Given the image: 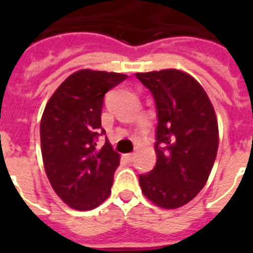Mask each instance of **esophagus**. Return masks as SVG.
<instances>
[{
	"mask_svg": "<svg viewBox=\"0 0 253 253\" xmlns=\"http://www.w3.org/2000/svg\"><path fill=\"white\" fill-rule=\"evenodd\" d=\"M125 158H126V160L128 163H132L135 159V154H127V155H125Z\"/></svg>",
	"mask_w": 253,
	"mask_h": 253,
	"instance_id": "1",
	"label": "esophagus"
}]
</instances>
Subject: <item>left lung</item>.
Wrapping results in <instances>:
<instances>
[{"label":"left lung","instance_id":"obj_1","mask_svg":"<svg viewBox=\"0 0 253 253\" xmlns=\"http://www.w3.org/2000/svg\"><path fill=\"white\" fill-rule=\"evenodd\" d=\"M158 111L156 166L139 176L143 194L163 209L188 204L205 186L218 151V122L204 87L178 69L136 73Z\"/></svg>","mask_w":253,"mask_h":253}]
</instances>
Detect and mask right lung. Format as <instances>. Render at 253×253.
<instances>
[{
    "mask_svg": "<svg viewBox=\"0 0 253 253\" xmlns=\"http://www.w3.org/2000/svg\"><path fill=\"white\" fill-rule=\"evenodd\" d=\"M126 75L81 69L57 87L45 105L41 122L43 164L49 182L65 204L91 210L110 196L119 155L98 136L103 97Z\"/></svg>",
    "mask_w": 253,
    "mask_h": 253,
    "instance_id": "obj_1",
    "label": "right lung"
}]
</instances>
